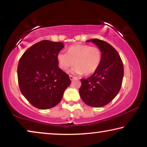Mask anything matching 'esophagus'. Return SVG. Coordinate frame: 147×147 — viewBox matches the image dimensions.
<instances>
[{
	"label": "esophagus",
	"mask_w": 147,
	"mask_h": 147,
	"mask_svg": "<svg viewBox=\"0 0 147 147\" xmlns=\"http://www.w3.org/2000/svg\"><path fill=\"white\" fill-rule=\"evenodd\" d=\"M69 78H70L71 80H73L76 78V77H74V76H72V75H69Z\"/></svg>",
	"instance_id": "1"
}]
</instances>
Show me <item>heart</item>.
Masks as SVG:
<instances>
[{
	"label": "heart",
	"mask_w": 147,
	"mask_h": 147,
	"mask_svg": "<svg viewBox=\"0 0 147 147\" xmlns=\"http://www.w3.org/2000/svg\"><path fill=\"white\" fill-rule=\"evenodd\" d=\"M59 65L63 70L75 63L71 69L75 74L89 75L94 73L101 61L100 50L97 47L88 45H76L69 47L67 53L60 52L57 56Z\"/></svg>",
	"instance_id": "heart-1"
}]
</instances>
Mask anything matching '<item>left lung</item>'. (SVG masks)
I'll return each mask as SVG.
<instances>
[{"label":"left lung","mask_w":147,"mask_h":147,"mask_svg":"<svg viewBox=\"0 0 147 147\" xmlns=\"http://www.w3.org/2000/svg\"><path fill=\"white\" fill-rule=\"evenodd\" d=\"M87 41L98 46L101 61L93 75L80 79L79 93L87 105L100 108L110 102L120 91L124 76L123 63L117 51L107 42L98 39Z\"/></svg>","instance_id":"8db88e82"}]
</instances>
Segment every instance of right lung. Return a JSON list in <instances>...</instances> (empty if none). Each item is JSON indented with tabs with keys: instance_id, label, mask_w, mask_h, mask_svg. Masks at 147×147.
Masks as SVG:
<instances>
[{
	"instance_id": "right-lung-1",
	"label": "right lung",
	"mask_w": 147,
	"mask_h": 147,
	"mask_svg": "<svg viewBox=\"0 0 147 147\" xmlns=\"http://www.w3.org/2000/svg\"><path fill=\"white\" fill-rule=\"evenodd\" d=\"M63 48L61 42L43 40L27 49L19 59L20 91L37 108L47 109L56 106L71 83L68 74L58 67L57 56Z\"/></svg>"
}]
</instances>
